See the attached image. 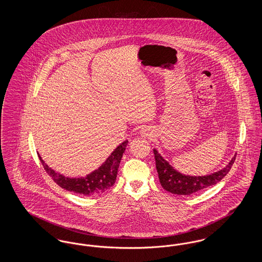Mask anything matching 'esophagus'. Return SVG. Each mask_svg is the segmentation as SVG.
<instances>
[{"label": "esophagus", "mask_w": 262, "mask_h": 262, "mask_svg": "<svg viewBox=\"0 0 262 262\" xmlns=\"http://www.w3.org/2000/svg\"><path fill=\"white\" fill-rule=\"evenodd\" d=\"M141 135L143 137H150V136H152V132H150L149 128H142Z\"/></svg>", "instance_id": "1"}]
</instances>
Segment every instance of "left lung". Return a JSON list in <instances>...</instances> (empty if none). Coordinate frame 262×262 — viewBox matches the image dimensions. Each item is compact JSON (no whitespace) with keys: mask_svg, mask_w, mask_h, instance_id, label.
Instances as JSON below:
<instances>
[{"mask_svg":"<svg viewBox=\"0 0 262 262\" xmlns=\"http://www.w3.org/2000/svg\"><path fill=\"white\" fill-rule=\"evenodd\" d=\"M153 153L156 162V169L163 188L169 192L181 195H189L202 190L203 188L216 185L229 173L236 160L235 155L223 170L208 176L192 177L177 172L171 165H169V163L164 160L157 150H153Z\"/></svg>","mask_w":262,"mask_h":262,"instance_id":"left-lung-1","label":"left lung"}]
</instances>
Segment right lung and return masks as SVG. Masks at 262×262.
<instances>
[{"label": "right lung", "mask_w": 262, "mask_h": 262, "mask_svg": "<svg viewBox=\"0 0 262 262\" xmlns=\"http://www.w3.org/2000/svg\"><path fill=\"white\" fill-rule=\"evenodd\" d=\"M127 144V140L121 143L112 154L107 158V160L100 166L97 170L88 174L85 178H67L62 174L56 173L54 170L49 168L45 162L41 159L39 155V159L42 163L46 173L50 176L53 181L62 188L69 191H73L75 193L84 194V195H93L102 193L108 188L112 187L115 184L118 169L120 166L121 159L123 157V153L125 152V146Z\"/></svg>", "instance_id": "right-lung-1"}]
</instances>
